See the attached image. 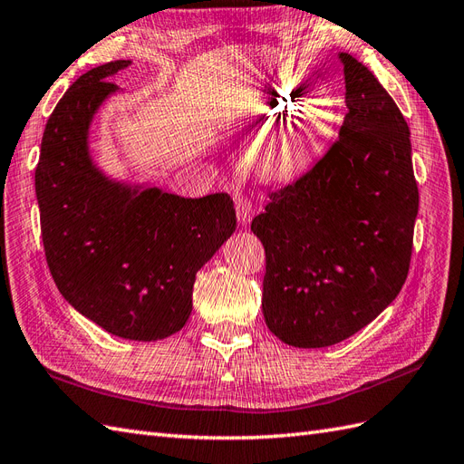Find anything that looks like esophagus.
Here are the masks:
<instances>
[{"label":"esophagus","instance_id":"34e87169","mask_svg":"<svg viewBox=\"0 0 464 464\" xmlns=\"http://www.w3.org/2000/svg\"><path fill=\"white\" fill-rule=\"evenodd\" d=\"M234 207H236V215H237V222L240 224H247L252 220V212H254V205L249 201V197L244 193H237L234 198Z\"/></svg>","mask_w":464,"mask_h":464}]
</instances>
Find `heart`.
<instances>
[{
  "label": "heart",
  "mask_w": 464,
  "mask_h": 464,
  "mask_svg": "<svg viewBox=\"0 0 464 464\" xmlns=\"http://www.w3.org/2000/svg\"><path fill=\"white\" fill-rule=\"evenodd\" d=\"M283 107L279 97H269L261 105V111L273 115ZM330 136L328 119L318 117L314 112H303V115L293 117L283 132L275 139L269 154L267 168L275 178H291V175L304 169L312 160L318 156L325 140Z\"/></svg>",
  "instance_id": "1"
}]
</instances>
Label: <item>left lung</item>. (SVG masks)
I'll use <instances>...</instances> for the list:
<instances>
[{
    "mask_svg": "<svg viewBox=\"0 0 464 464\" xmlns=\"http://www.w3.org/2000/svg\"><path fill=\"white\" fill-rule=\"evenodd\" d=\"M347 112L314 166L271 191L252 230L266 249L263 318L286 345L328 347L353 335L408 277L418 183L410 129L394 99L352 54Z\"/></svg>",
    "mask_w": 464,
    "mask_h": 464,
    "instance_id": "8db88e82",
    "label": "left lung"
}]
</instances>
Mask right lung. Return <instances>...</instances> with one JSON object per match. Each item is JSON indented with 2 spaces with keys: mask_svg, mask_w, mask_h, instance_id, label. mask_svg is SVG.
<instances>
[{
  "mask_svg": "<svg viewBox=\"0 0 464 464\" xmlns=\"http://www.w3.org/2000/svg\"><path fill=\"white\" fill-rule=\"evenodd\" d=\"M115 60L85 72L60 99L34 171L50 275L80 314L112 335L158 342L191 316L195 275L236 230L228 193L183 198L109 181L92 164L87 129L117 92Z\"/></svg>",
  "mask_w": 464,
  "mask_h": 464,
  "instance_id": "add662e5",
  "label": "right lung"
}]
</instances>
